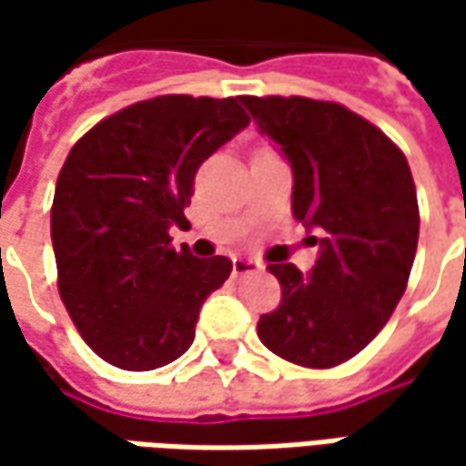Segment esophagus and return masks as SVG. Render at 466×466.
I'll list each match as a JSON object with an SVG mask.
<instances>
[{
	"label": "esophagus",
	"instance_id": "esophagus-1",
	"mask_svg": "<svg viewBox=\"0 0 466 466\" xmlns=\"http://www.w3.org/2000/svg\"><path fill=\"white\" fill-rule=\"evenodd\" d=\"M264 269V264L259 259H233V275L236 278H241V275H251V272H261Z\"/></svg>",
	"mask_w": 466,
	"mask_h": 466
}]
</instances>
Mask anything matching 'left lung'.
<instances>
[{
	"label": "left lung",
	"mask_w": 466,
	"mask_h": 466,
	"mask_svg": "<svg viewBox=\"0 0 466 466\" xmlns=\"http://www.w3.org/2000/svg\"><path fill=\"white\" fill-rule=\"evenodd\" d=\"M293 168V215L319 230V259L269 264L282 298L257 324L264 348L303 368L350 360L384 329L418 251L420 212L404 153L329 100L241 96Z\"/></svg>",
	"instance_id": "obj_1"
}]
</instances>
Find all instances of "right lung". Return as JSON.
<instances>
[{"mask_svg":"<svg viewBox=\"0 0 466 466\" xmlns=\"http://www.w3.org/2000/svg\"><path fill=\"white\" fill-rule=\"evenodd\" d=\"M243 127L241 98L157 96L98 121L66 155L51 205L59 296L106 363L153 370L191 348L233 261L176 251L168 230L187 220L199 166Z\"/></svg>","mask_w":466,"mask_h":466,"instance_id":"add662e5","label":"right lung"}]
</instances>
